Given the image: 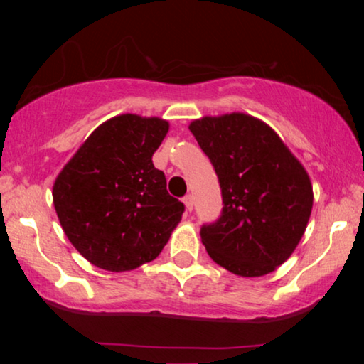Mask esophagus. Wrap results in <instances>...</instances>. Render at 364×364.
I'll return each instance as SVG.
<instances>
[{"instance_id":"esophagus-1","label":"esophagus","mask_w":364,"mask_h":364,"mask_svg":"<svg viewBox=\"0 0 364 364\" xmlns=\"http://www.w3.org/2000/svg\"><path fill=\"white\" fill-rule=\"evenodd\" d=\"M183 205H186L187 212H192V208H193V197L192 196L183 197Z\"/></svg>"}]
</instances>
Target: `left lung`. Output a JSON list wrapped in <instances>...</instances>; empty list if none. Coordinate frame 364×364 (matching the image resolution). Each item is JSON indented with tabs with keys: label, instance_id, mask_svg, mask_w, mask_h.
Returning a JSON list of instances; mask_svg holds the SVG:
<instances>
[{
	"label": "left lung",
	"instance_id": "left-lung-1",
	"mask_svg": "<svg viewBox=\"0 0 364 364\" xmlns=\"http://www.w3.org/2000/svg\"><path fill=\"white\" fill-rule=\"evenodd\" d=\"M191 132L210 159L223 208L202 225L207 253L238 277H263L287 262L306 230L313 187L278 134L243 112L205 116Z\"/></svg>",
	"mask_w": 364,
	"mask_h": 364
}]
</instances>
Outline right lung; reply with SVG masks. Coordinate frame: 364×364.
<instances>
[{
	"label": "right lung",
	"instance_id": "add662e5",
	"mask_svg": "<svg viewBox=\"0 0 364 364\" xmlns=\"http://www.w3.org/2000/svg\"><path fill=\"white\" fill-rule=\"evenodd\" d=\"M167 132L164 119L121 114L102 122L56 177L59 223L94 267L129 272L152 262L181 222L186 207L152 164Z\"/></svg>",
	"mask_w": 364,
	"mask_h": 364
}]
</instances>
